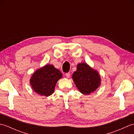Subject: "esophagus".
Listing matches in <instances>:
<instances>
[{
  "instance_id": "obj_1",
  "label": "esophagus",
  "mask_w": 134,
  "mask_h": 134,
  "mask_svg": "<svg viewBox=\"0 0 134 134\" xmlns=\"http://www.w3.org/2000/svg\"><path fill=\"white\" fill-rule=\"evenodd\" d=\"M65 76H66V78H69L70 77V72H67V73L65 74Z\"/></svg>"
}]
</instances>
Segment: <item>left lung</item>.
<instances>
[{"label": "left lung", "instance_id": "left-lung-1", "mask_svg": "<svg viewBox=\"0 0 134 134\" xmlns=\"http://www.w3.org/2000/svg\"><path fill=\"white\" fill-rule=\"evenodd\" d=\"M72 77L79 92L85 95L93 93L101 84L99 73L86 63L77 65L76 71L73 73Z\"/></svg>", "mask_w": 134, "mask_h": 134}]
</instances>
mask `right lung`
Instances as JSON below:
<instances>
[{
    "mask_svg": "<svg viewBox=\"0 0 134 134\" xmlns=\"http://www.w3.org/2000/svg\"><path fill=\"white\" fill-rule=\"evenodd\" d=\"M62 74L53 65L47 64L37 70L30 79L32 89L38 94L48 97L52 94L56 84Z\"/></svg>",
    "mask_w": 134,
    "mask_h": 134,
    "instance_id": "add662e5",
    "label": "right lung"
}]
</instances>
